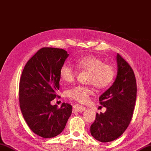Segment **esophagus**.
<instances>
[{
	"label": "esophagus",
	"instance_id": "obj_1",
	"mask_svg": "<svg viewBox=\"0 0 151 151\" xmlns=\"http://www.w3.org/2000/svg\"><path fill=\"white\" fill-rule=\"evenodd\" d=\"M85 107L78 105V104H75L74 106H73V112H81V111H83L85 110Z\"/></svg>",
	"mask_w": 151,
	"mask_h": 151
}]
</instances>
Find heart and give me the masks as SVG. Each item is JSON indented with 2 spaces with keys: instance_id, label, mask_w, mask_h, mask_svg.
<instances>
[{
  "instance_id": "obj_1",
  "label": "heart",
  "mask_w": 151,
  "mask_h": 151,
  "mask_svg": "<svg viewBox=\"0 0 151 151\" xmlns=\"http://www.w3.org/2000/svg\"><path fill=\"white\" fill-rule=\"evenodd\" d=\"M76 67L80 70H87L89 73L87 82L93 84L98 89H105L111 85L116 76L114 66L104 63L101 58L95 55H88L75 59ZM60 79L65 83L74 81L76 71L68 64H64L59 72ZM94 93L91 86L78 85L66 91V96L69 98L80 103H85Z\"/></svg>"
}]
</instances>
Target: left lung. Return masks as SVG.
I'll return each mask as SVG.
<instances>
[{
	"label": "left lung",
	"mask_w": 151,
	"mask_h": 151,
	"mask_svg": "<svg viewBox=\"0 0 151 151\" xmlns=\"http://www.w3.org/2000/svg\"><path fill=\"white\" fill-rule=\"evenodd\" d=\"M118 71L115 82L99 98L105 113H96L91 134L96 140L106 143L115 140L127 130L133 116L137 85L134 72L121 55L116 56Z\"/></svg>",
	"instance_id": "left-lung-1"
}]
</instances>
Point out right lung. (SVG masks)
<instances>
[{"label": "right lung", "mask_w": 151, "mask_h": 151, "mask_svg": "<svg viewBox=\"0 0 151 151\" xmlns=\"http://www.w3.org/2000/svg\"><path fill=\"white\" fill-rule=\"evenodd\" d=\"M69 54L63 49L42 47L24 66L19 81V101L24 119L34 133L44 138L60 134L72 114V106L60 108L51 101L57 96L59 72Z\"/></svg>", "instance_id": "right-lung-1"}]
</instances>
